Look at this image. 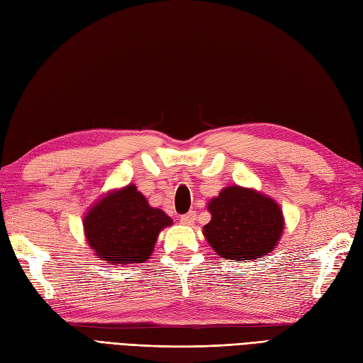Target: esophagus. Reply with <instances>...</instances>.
Wrapping results in <instances>:
<instances>
[{"label":"esophagus","mask_w":363,"mask_h":363,"mask_svg":"<svg viewBox=\"0 0 363 363\" xmlns=\"http://www.w3.org/2000/svg\"><path fill=\"white\" fill-rule=\"evenodd\" d=\"M194 219H196V213H194V211L185 213V215H181V218H179L181 224H184V225H190V224H193Z\"/></svg>","instance_id":"1"}]
</instances>
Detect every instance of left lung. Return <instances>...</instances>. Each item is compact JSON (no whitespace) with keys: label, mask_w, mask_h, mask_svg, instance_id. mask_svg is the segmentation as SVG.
I'll return each mask as SVG.
<instances>
[{"label":"left lung","mask_w":363,"mask_h":363,"mask_svg":"<svg viewBox=\"0 0 363 363\" xmlns=\"http://www.w3.org/2000/svg\"><path fill=\"white\" fill-rule=\"evenodd\" d=\"M211 220L203 236L215 252L231 261H250L276 247L284 230L277 203L250 189L227 187L208 203Z\"/></svg>","instance_id":"obj_1"}]
</instances>
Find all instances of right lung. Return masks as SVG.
<instances>
[{
	"label": "right lung",
	"instance_id": "1",
	"mask_svg": "<svg viewBox=\"0 0 363 363\" xmlns=\"http://www.w3.org/2000/svg\"><path fill=\"white\" fill-rule=\"evenodd\" d=\"M172 219L147 203L135 185L108 194L84 219L93 252L110 264H141L152 256L160 231Z\"/></svg>",
	"mask_w": 363,
	"mask_h": 363
}]
</instances>
